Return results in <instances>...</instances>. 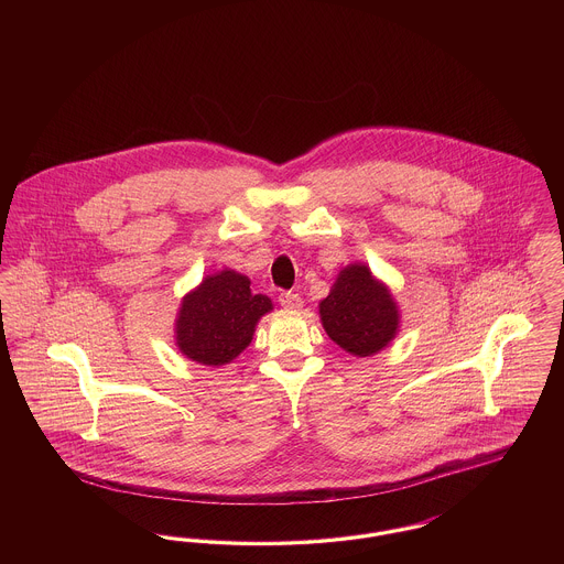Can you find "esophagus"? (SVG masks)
<instances>
[{
  "mask_svg": "<svg viewBox=\"0 0 564 564\" xmlns=\"http://www.w3.org/2000/svg\"><path fill=\"white\" fill-rule=\"evenodd\" d=\"M279 302H281V306H283V308H288V311H297V308H302V297L294 294V292H283V294L279 295Z\"/></svg>",
  "mask_w": 564,
  "mask_h": 564,
  "instance_id": "esophagus-1",
  "label": "esophagus"
}]
</instances>
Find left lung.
Here are the masks:
<instances>
[{
  "label": "left lung",
  "instance_id": "left-lung-1",
  "mask_svg": "<svg viewBox=\"0 0 564 564\" xmlns=\"http://www.w3.org/2000/svg\"><path fill=\"white\" fill-rule=\"evenodd\" d=\"M319 317L327 336L355 357H370L389 347L402 322L389 285L361 262L338 272L329 294L319 302Z\"/></svg>",
  "mask_w": 564,
  "mask_h": 564
}]
</instances>
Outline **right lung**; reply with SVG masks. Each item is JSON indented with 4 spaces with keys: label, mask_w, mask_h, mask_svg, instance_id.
Segmentation results:
<instances>
[{
    "label": "right lung",
    "mask_w": 564,
    "mask_h": 564,
    "mask_svg": "<svg viewBox=\"0 0 564 564\" xmlns=\"http://www.w3.org/2000/svg\"><path fill=\"white\" fill-rule=\"evenodd\" d=\"M272 311L269 295L256 294L249 276L224 269L207 274L182 297L175 347L203 366H226L253 340L258 322Z\"/></svg>",
    "instance_id": "obj_1"
}]
</instances>
